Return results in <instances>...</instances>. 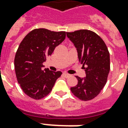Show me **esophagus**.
I'll use <instances>...</instances> for the list:
<instances>
[{"label":"esophagus","instance_id":"obj_1","mask_svg":"<svg viewBox=\"0 0 128 128\" xmlns=\"http://www.w3.org/2000/svg\"><path fill=\"white\" fill-rule=\"evenodd\" d=\"M63 75H64V77H65V78H68V77H70V74H68V73H66V72H64V73H63Z\"/></svg>","mask_w":128,"mask_h":128}]
</instances>
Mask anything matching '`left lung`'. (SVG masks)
<instances>
[{"label": "left lung", "instance_id": "left-lung-1", "mask_svg": "<svg viewBox=\"0 0 128 128\" xmlns=\"http://www.w3.org/2000/svg\"><path fill=\"white\" fill-rule=\"evenodd\" d=\"M67 37L77 48L79 61L83 64L86 77L76 76L78 84L70 88L82 101L94 99L107 82L110 72V53L104 40L94 32L82 29L67 32Z\"/></svg>", "mask_w": 128, "mask_h": 128}]
</instances>
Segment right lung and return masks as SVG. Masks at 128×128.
Returning a JSON list of instances; mask_svg holds the SVG:
<instances>
[{
	"label": "right lung",
	"instance_id": "add662e5",
	"mask_svg": "<svg viewBox=\"0 0 128 128\" xmlns=\"http://www.w3.org/2000/svg\"><path fill=\"white\" fill-rule=\"evenodd\" d=\"M65 32L36 29L24 38L14 59L17 80L23 92L31 98L40 99L51 91L61 71L42 70L46 57L65 39Z\"/></svg>",
	"mask_w": 128,
	"mask_h": 128
}]
</instances>
